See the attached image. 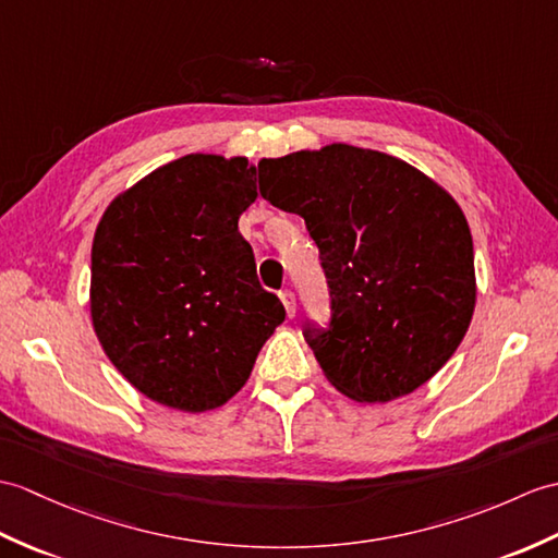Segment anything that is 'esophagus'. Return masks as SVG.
Returning a JSON list of instances; mask_svg holds the SVG:
<instances>
[{
	"instance_id": "34e87169",
	"label": "esophagus",
	"mask_w": 558,
	"mask_h": 558,
	"mask_svg": "<svg viewBox=\"0 0 558 558\" xmlns=\"http://www.w3.org/2000/svg\"><path fill=\"white\" fill-rule=\"evenodd\" d=\"M280 302H282L284 311H288V316H290V318H294V314H296V300H294V292H292V290H282V292H280Z\"/></svg>"
}]
</instances>
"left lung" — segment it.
Instances as JSON below:
<instances>
[{
  "mask_svg": "<svg viewBox=\"0 0 558 558\" xmlns=\"http://www.w3.org/2000/svg\"><path fill=\"white\" fill-rule=\"evenodd\" d=\"M258 190L300 214L318 244L332 320L304 338L335 390L385 404L430 380L461 344L477 294L457 199L416 166L344 142L262 159Z\"/></svg>",
  "mask_w": 558,
  "mask_h": 558,
  "instance_id": "left-lung-1",
  "label": "left lung"
}]
</instances>
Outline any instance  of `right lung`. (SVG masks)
<instances>
[{"mask_svg": "<svg viewBox=\"0 0 558 558\" xmlns=\"http://www.w3.org/2000/svg\"><path fill=\"white\" fill-rule=\"evenodd\" d=\"M256 194L244 157L187 154L116 194L99 218L93 328L123 378L161 407H223L284 320L238 230Z\"/></svg>", "mask_w": 558, "mask_h": 558, "instance_id": "obj_1", "label": "right lung"}]
</instances>
